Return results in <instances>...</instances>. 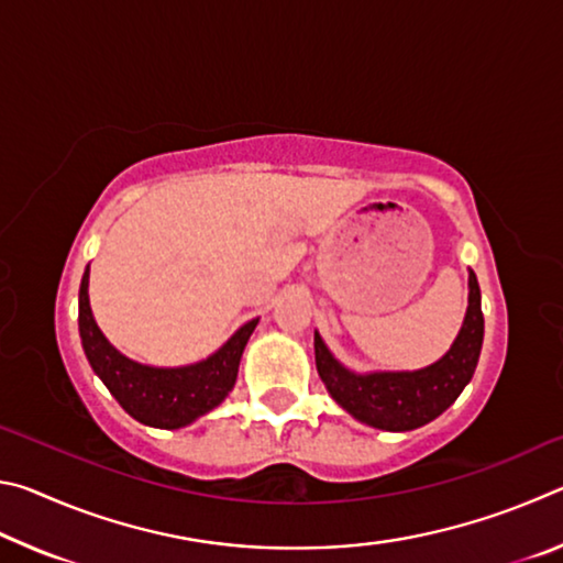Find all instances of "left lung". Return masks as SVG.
I'll return each mask as SVG.
<instances>
[{"label":"left lung","instance_id":"left-lung-1","mask_svg":"<svg viewBox=\"0 0 563 563\" xmlns=\"http://www.w3.org/2000/svg\"><path fill=\"white\" fill-rule=\"evenodd\" d=\"M484 340L482 292L470 273V308L452 350L434 365L417 373L352 375L330 355L316 332V365L332 399L360 422L377 430H417L450 407L474 375Z\"/></svg>","mask_w":563,"mask_h":563}]
</instances>
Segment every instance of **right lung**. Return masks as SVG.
<instances>
[{"label":"right lung","instance_id":"obj_1","mask_svg":"<svg viewBox=\"0 0 563 563\" xmlns=\"http://www.w3.org/2000/svg\"><path fill=\"white\" fill-rule=\"evenodd\" d=\"M258 320L245 322L225 345L198 365L164 369L146 367L109 345L89 308V268L79 288V335L93 373L117 397L126 412L148 427L178 430L206 412H211L231 393L245 342Z\"/></svg>","mask_w":563,"mask_h":563}]
</instances>
